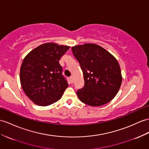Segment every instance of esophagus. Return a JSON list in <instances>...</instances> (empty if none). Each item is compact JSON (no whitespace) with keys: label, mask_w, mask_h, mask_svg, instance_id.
<instances>
[{"label":"esophagus","mask_w":149,"mask_h":149,"mask_svg":"<svg viewBox=\"0 0 149 149\" xmlns=\"http://www.w3.org/2000/svg\"><path fill=\"white\" fill-rule=\"evenodd\" d=\"M70 82L71 83H73V78H72V77H70Z\"/></svg>","instance_id":"34e87169"}]
</instances>
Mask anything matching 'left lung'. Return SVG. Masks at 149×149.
<instances>
[{
  "instance_id": "left-lung-1",
  "label": "left lung",
  "mask_w": 149,
  "mask_h": 149,
  "mask_svg": "<svg viewBox=\"0 0 149 149\" xmlns=\"http://www.w3.org/2000/svg\"><path fill=\"white\" fill-rule=\"evenodd\" d=\"M83 73L85 85L77 93L82 102L100 106L109 102L122 83L121 69L116 58L102 47L85 43L71 47Z\"/></svg>"
}]
</instances>
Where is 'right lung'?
Wrapping results in <instances>:
<instances>
[{"mask_svg": "<svg viewBox=\"0 0 149 149\" xmlns=\"http://www.w3.org/2000/svg\"><path fill=\"white\" fill-rule=\"evenodd\" d=\"M70 47L46 43L24 57L20 69L22 88L32 102L46 106L59 100L68 88L59 60Z\"/></svg>", "mask_w": 149, "mask_h": 149, "instance_id": "obj_1", "label": "right lung"}]
</instances>
